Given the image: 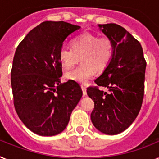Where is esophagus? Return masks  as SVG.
Here are the masks:
<instances>
[{"mask_svg":"<svg viewBox=\"0 0 159 159\" xmlns=\"http://www.w3.org/2000/svg\"><path fill=\"white\" fill-rule=\"evenodd\" d=\"M81 89H82L83 94L85 96L86 94H87V89H86V87H85V86H84V85H81Z\"/></svg>","mask_w":159,"mask_h":159,"instance_id":"1","label":"esophagus"}]
</instances>
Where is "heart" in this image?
<instances>
[{"label": "heart", "instance_id": "b5f03b06", "mask_svg": "<svg viewBox=\"0 0 159 159\" xmlns=\"http://www.w3.org/2000/svg\"><path fill=\"white\" fill-rule=\"evenodd\" d=\"M72 49L61 48L59 61L66 70L71 69L81 60L79 67L66 74L69 80L85 84L93 76L95 72L102 73L108 67L114 55V43L106 35L84 33L77 35L70 42Z\"/></svg>", "mask_w": 159, "mask_h": 159}]
</instances>
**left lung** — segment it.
Instances as JSON below:
<instances>
[{
  "instance_id": "left-lung-1",
  "label": "left lung",
  "mask_w": 159,
  "mask_h": 159,
  "mask_svg": "<svg viewBox=\"0 0 159 159\" xmlns=\"http://www.w3.org/2000/svg\"><path fill=\"white\" fill-rule=\"evenodd\" d=\"M102 32L114 43L111 63L95 80L96 86L87 89L94 101L91 119L95 128L108 135L124 132L137 117L145 92L146 61L138 40L115 23L99 25ZM107 87L109 92L99 87Z\"/></svg>"
}]
</instances>
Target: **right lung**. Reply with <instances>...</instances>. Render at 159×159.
Returning a JSON list of instances; mask_svg holds the SVG:
<instances>
[{
    "instance_id": "add662e5",
    "label": "right lung",
    "mask_w": 159,
    "mask_h": 159,
    "mask_svg": "<svg viewBox=\"0 0 159 159\" xmlns=\"http://www.w3.org/2000/svg\"><path fill=\"white\" fill-rule=\"evenodd\" d=\"M80 28L63 21L43 22L17 47L11 69L14 108L35 134L54 136L62 132L82 97L77 82L61 84L58 57L66 38Z\"/></svg>"
}]
</instances>
